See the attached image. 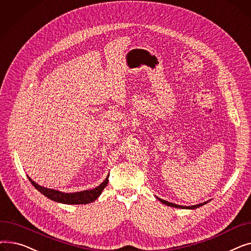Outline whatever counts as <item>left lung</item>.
Here are the masks:
<instances>
[{"instance_id": "left-lung-1", "label": "left lung", "mask_w": 251, "mask_h": 251, "mask_svg": "<svg viewBox=\"0 0 251 251\" xmlns=\"http://www.w3.org/2000/svg\"><path fill=\"white\" fill-rule=\"evenodd\" d=\"M156 199L159 200L161 202H163L164 204H166V205L172 206V207H176V208H187V209H194V208L200 207V206H201V205H203V204H205V203H207V202H208V201H205V202H202V203H200V204H195V205H191V206H183V205H178V204H175V203H172V202L166 201H164V200H161V199H159V197H156Z\"/></svg>"}]
</instances>
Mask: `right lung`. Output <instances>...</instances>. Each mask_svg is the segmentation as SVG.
Masks as SVG:
<instances>
[{
	"mask_svg": "<svg viewBox=\"0 0 251 251\" xmlns=\"http://www.w3.org/2000/svg\"><path fill=\"white\" fill-rule=\"evenodd\" d=\"M108 178H109V175L101 184H100L98 187H96L94 189L73 192V193H65L62 191L50 189V188H46V187L38 185V184H36L34 181H32L28 177L30 183L35 187V189H37L42 194H44L45 196L48 197V199H50L51 201L65 203V204H86V203H90L92 201H95L98 197L101 194L104 187L108 185V182H109Z\"/></svg>",
	"mask_w": 251,
	"mask_h": 251,
	"instance_id": "add662e5",
	"label": "right lung"
}]
</instances>
